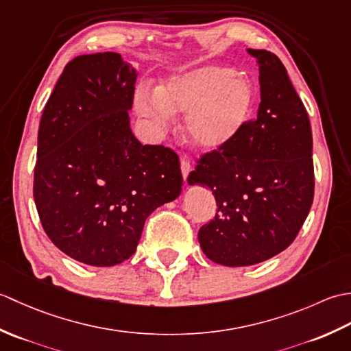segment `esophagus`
Returning a JSON list of instances; mask_svg holds the SVG:
<instances>
[{"label":"esophagus","mask_w":351,"mask_h":351,"mask_svg":"<svg viewBox=\"0 0 351 351\" xmlns=\"http://www.w3.org/2000/svg\"><path fill=\"white\" fill-rule=\"evenodd\" d=\"M190 170H191V164H190V161H187V160H181V171H182V176H184V180H187L189 178V173H190Z\"/></svg>","instance_id":"1"}]
</instances>
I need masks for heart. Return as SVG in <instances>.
I'll return each instance as SVG.
<instances>
[{"label": "heart", "mask_w": 351, "mask_h": 351, "mask_svg": "<svg viewBox=\"0 0 351 351\" xmlns=\"http://www.w3.org/2000/svg\"><path fill=\"white\" fill-rule=\"evenodd\" d=\"M255 104V88L247 77L229 66L206 64L164 80L155 96H141L137 108L158 128L171 116L185 117L189 143L213 152L230 143L247 123Z\"/></svg>", "instance_id": "1"}]
</instances>
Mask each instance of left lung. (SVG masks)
Here are the masks:
<instances>
[{"mask_svg":"<svg viewBox=\"0 0 351 351\" xmlns=\"http://www.w3.org/2000/svg\"><path fill=\"white\" fill-rule=\"evenodd\" d=\"M259 66L256 119L190 171L210 189L215 217L199 229L205 255L226 267L259 264L285 250L314 200L311 122L285 66L265 49H247Z\"/></svg>","mask_w":351,"mask_h":351,"instance_id":"1","label":"left lung"}]
</instances>
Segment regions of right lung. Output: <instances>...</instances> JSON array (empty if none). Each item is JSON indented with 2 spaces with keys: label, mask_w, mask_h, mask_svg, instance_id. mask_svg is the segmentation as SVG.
<instances>
[{
  "label": "right lung",
  "mask_w": 351,
  "mask_h": 351,
  "mask_svg": "<svg viewBox=\"0 0 351 351\" xmlns=\"http://www.w3.org/2000/svg\"><path fill=\"white\" fill-rule=\"evenodd\" d=\"M136 80L117 52L75 57L40 119L37 213L49 240L87 265L132 256L146 219L182 190L178 155L141 145L131 131Z\"/></svg>",
  "instance_id": "right-lung-1"
}]
</instances>
